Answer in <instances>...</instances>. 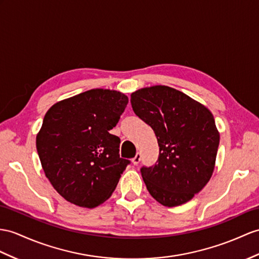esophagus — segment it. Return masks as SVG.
<instances>
[{"label": "esophagus", "mask_w": 259, "mask_h": 259, "mask_svg": "<svg viewBox=\"0 0 259 259\" xmlns=\"http://www.w3.org/2000/svg\"><path fill=\"white\" fill-rule=\"evenodd\" d=\"M141 154L140 153H136V155H135V157H134V158H133V160H132V161H133V163H134V165H138V163H140V161H141Z\"/></svg>", "instance_id": "1"}]
</instances>
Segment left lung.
<instances>
[{"instance_id":"8db88e82","label":"left lung","mask_w":259,"mask_h":259,"mask_svg":"<svg viewBox=\"0 0 259 259\" xmlns=\"http://www.w3.org/2000/svg\"><path fill=\"white\" fill-rule=\"evenodd\" d=\"M131 103L158 141V160L141 169L147 190L168 207L188 202L209 182L215 166L220 134L212 113L167 85L137 90Z\"/></svg>"}]
</instances>
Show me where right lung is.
Here are the masks:
<instances>
[{"label": "right lung", "instance_id": "1", "mask_svg": "<svg viewBox=\"0 0 259 259\" xmlns=\"http://www.w3.org/2000/svg\"><path fill=\"white\" fill-rule=\"evenodd\" d=\"M127 103L121 92L92 89L47 111L37 153L50 184L68 202L92 209L115 190L131 161L119 157L121 140L110 131Z\"/></svg>", "mask_w": 259, "mask_h": 259}]
</instances>
